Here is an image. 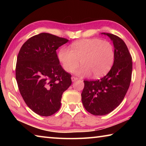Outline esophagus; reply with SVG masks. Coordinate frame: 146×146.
<instances>
[{
  "mask_svg": "<svg viewBox=\"0 0 146 146\" xmlns=\"http://www.w3.org/2000/svg\"><path fill=\"white\" fill-rule=\"evenodd\" d=\"M77 80H78V78L75 77V76H72V77H71V80H72V82H75V81Z\"/></svg>",
  "mask_w": 146,
  "mask_h": 146,
  "instance_id": "34e87169",
  "label": "esophagus"
}]
</instances>
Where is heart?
Masks as SVG:
<instances>
[{
  "label": "heart",
  "mask_w": 146,
  "mask_h": 146,
  "mask_svg": "<svg viewBox=\"0 0 146 146\" xmlns=\"http://www.w3.org/2000/svg\"><path fill=\"white\" fill-rule=\"evenodd\" d=\"M58 58L66 72L71 73L80 64L82 66L75 71L76 75L95 78L106 75L111 68L115 59L112 44L99 38H84L71 44V49L62 48Z\"/></svg>",
  "instance_id": "obj_1"
}]
</instances>
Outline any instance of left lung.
<instances>
[{
  "label": "left lung",
  "instance_id": "1",
  "mask_svg": "<svg viewBox=\"0 0 146 146\" xmlns=\"http://www.w3.org/2000/svg\"><path fill=\"white\" fill-rule=\"evenodd\" d=\"M113 41L115 59L112 68L97 80H84L81 94L86 111L94 115H105L122 102L131 80L133 62L128 48L122 38L111 33H102Z\"/></svg>",
  "mask_w": 146,
  "mask_h": 146
}]
</instances>
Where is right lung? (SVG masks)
<instances>
[{"mask_svg":"<svg viewBox=\"0 0 146 146\" xmlns=\"http://www.w3.org/2000/svg\"><path fill=\"white\" fill-rule=\"evenodd\" d=\"M68 41L42 33L25 42L18 54L15 76L20 93L26 105L40 116L58 111L62 94L71 84V75L62 68L56 51Z\"/></svg>","mask_w":146,"mask_h":146,"instance_id":"1","label":"right lung"}]
</instances>
